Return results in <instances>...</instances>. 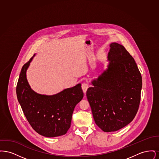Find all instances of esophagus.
I'll use <instances>...</instances> for the list:
<instances>
[{
  "instance_id": "34e87169",
  "label": "esophagus",
  "mask_w": 159,
  "mask_h": 159,
  "mask_svg": "<svg viewBox=\"0 0 159 159\" xmlns=\"http://www.w3.org/2000/svg\"><path fill=\"white\" fill-rule=\"evenodd\" d=\"M82 90H83V92L84 93H86L87 89L88 88V84L86 82L83 83L82 84Z\"/></svg>"
}]
</instances>
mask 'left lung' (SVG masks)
<instances>
[{
	"instance_id": "8db88e82",
	"label": "left lung",
	"mask_w": 159,
	"mask_h": 159,
	"mask_svg": "<svg viewBox=\"0 0 159 159\" xmlns=\"http://www.w3.org/2000/svg\"><path fill=\"white\" fill-rule=\"evenodd\" d=\"M108 54L107 68L93 79L86 97L94 120L104 132L117 131L135 117L141 100L142 77L134 58L114 42Z\"/></svg>"
}]
</instances>
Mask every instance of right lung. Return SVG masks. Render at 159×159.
Listing matches in <instances>:
<instances>
[{"label":"right lung","instance_id":"1","mask_svg":"<svg viewBox=\"0 0 159 159\" xmlns=\"http://www.w3.org/2000/svg\"><path fill=\"white\" fill-rule=\"evenodd\" d=\"M34 56L21 69L16 89L18 102L27 120L39 134L49 138L65 135L70 128L74 109L83 98L81 84L53 95L36 93L31 89L26 77Z\"/></svg>","mask_w":159,"mask_h":159}]
</instances>
